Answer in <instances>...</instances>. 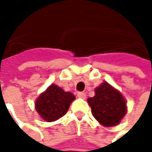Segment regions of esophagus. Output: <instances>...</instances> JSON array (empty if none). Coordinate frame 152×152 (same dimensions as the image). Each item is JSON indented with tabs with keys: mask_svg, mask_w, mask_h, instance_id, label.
Listing matches in <instances>:
<instances>
[{
	"mask_svg": "<svg viewBox=\"0 0 152 152\" xmlns=\"http://www.w3.org/2000/svg\"><path fill=\"white\" fill-rule=\"evenodd\" d=\"M77 96H78L79 98L85 99V98H86V94L83 93V92H78V93H77Z\"/></svg>",
	"mask_w": 152,
	"mask_h": 152,
	"instance_id": "1",
	"label": "esophagus"
}]
</instances>
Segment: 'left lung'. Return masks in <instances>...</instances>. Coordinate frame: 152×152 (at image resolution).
Here are the masks:
<instances>
[{"instance_id": "obj_1", "label": "left lung", "mask_w": 152, "mask_h": 152, "mask_svg": "<svg viewBox=\"0 0 152 152\" xmlns=\"http://www.w3.org/2000/svg\"><path fill=\"white\" fill-rule=\"evenodd\" d=\"M94 118L104 127H114L120 123L127 114V101L122 94L103 82L95 89V96L87 98Z\"/></svg>"}]
</instances>
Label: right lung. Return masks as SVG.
Returning <instances> with one entry per match:
<instances>
[{
    "instance_id": "1",
    "label": "right lung",
    "mask_w": 152,
    "mask_h": 152,
    "mask_svg": "<svg viewBox=\"0 0 152 152\" xmlns=\"http://www.w3.org/2000/svg\"><path fill=\"white\" fill-rule=\"evenodd\" d=\"M75 99V96L71 92H66L58 86L52 84L37 97L34 107L44 120L53 122L66 115Z\"/></svg>"
}]
</instances>
